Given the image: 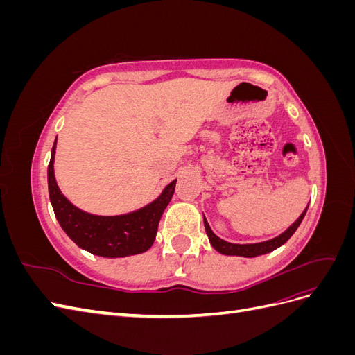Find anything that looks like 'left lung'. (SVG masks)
<instances>
[{
    "mask_svg": "<svg viewBox=\"0 0 355 355\" xmlns=\"http://www.w3.org/2000/svg\"><path fill=\"white\" fill-rule=\"evenodd\" d=\"M308 210L306 209L302 211V214L296 219V222L293 225H290V227L283 232L278 235V237L272 239V240H268L263 243H254V244H234V243H228L222 239H219L216 234H214L210 228V225L207 223L206 218H204V228H206L207 232V237L210 244L213 245L214 250H218L222 254H228V256H243V257H254V256H261L265 253H270L278 247L283 245L292 235L295 234V231L297 230V227L302 222V219L305 218V213Z\"/></svg>",
    "mask_w": 355,
    "mask_h": 355,
    "instance_id": "left-lung-1",
    "label": "left lung"
}]
</instances>
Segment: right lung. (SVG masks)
Wrapping results in <instances>:
<instances>
[{"instance_id":"obj_1","label":"right lung","mask_w":355,"mask_h":355,"mask_svg":"<svg viewBox=\"0 0 355 355\" xmlns=\"http://www.w3.org/2000/svg\"><path fill=\"white\" fill-rule=\"evenodd\" d=\"M58 139V137H56ZM56 141L47 170L49 196L56 219L68 237L81 249L102 257H124L146 252L154 244L161 214L175 194L176 180L148 206L120 216H96L75 207L62 194L55 178Z\"/></svg>"}]
</instances>
